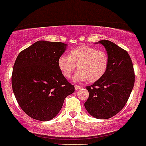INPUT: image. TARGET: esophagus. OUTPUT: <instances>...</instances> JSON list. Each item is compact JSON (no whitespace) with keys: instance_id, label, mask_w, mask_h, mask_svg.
<instances>
[{"instance_id":"obj_1","label":"esophagus","mask_w":146,"mask_h":146,"mask_svg":"<svg viewBox=\"0 0 146 146\" xmlns=\"http://www.w3.org/2000/svg\"><path fill=\"white\" fill-rule=\"evenodd\" d=\"M74 88H75L76 90H80V88H82V87L80 86V85H75V86H74Z\"/></svg>"}]
</instances>
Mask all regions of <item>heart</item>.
<instances>
[{"label":"heart","instance_id":"b5f03b06","mask_svg":"<svg viewBox=\"0 0 146 146\" xmlns=\"http://www.w3.org/2000/svg\"><path fill=\"white\" fill-rule=\"evenodd\" d=\"M109 64L108 53L90 45H80L72 48L69 56L61 55L58 59V66L65 78L69 79L77 66L74 74L75 81L97 82L106 74Z\"/></svg>","mask_w":146,"mask_h":146}]
</instances>
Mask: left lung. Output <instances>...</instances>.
<instances>
[{
  "label": "left lung",
  "mask_w": 146,
  "mask_h": 146,
  "mask_svg": "<svg viewBox=\"0 0 146 146\" xmlns=\"http://www.w3.org/2000/svg\"><path fill=\"white\" fill-rule=\"evenodd\" d=\"M109 57V67L104 77L87 86L89 97L85 107L97 119H109L125 107L135 83V72L129 55L106 40L99 41Z\"/></svg>",
  "instance_id": "8db88e82"
}]
</instances>
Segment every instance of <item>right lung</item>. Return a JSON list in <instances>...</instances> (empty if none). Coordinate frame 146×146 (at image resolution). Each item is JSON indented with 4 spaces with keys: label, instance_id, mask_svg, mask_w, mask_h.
Listing matches in <instances>:
<instances>
[{
    "label": "right lung",
    "instance_id": "obj_1",
    "mask_svg": "<svg viewBox=\"0 0 146 146\" xmlns=\"http://www.w3.org/2000/svg\"><path fill=\"white\" fill-rule=\"evenodd\" d=\"M66 44L40 40L23 50L14 63L13 92L26 114L39 121L54 118L74 86L61 74L58 59Z\"/></svg>",
    "mask_w": 146,
    "mask_h": 146
}]
</instances>
